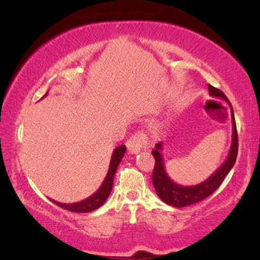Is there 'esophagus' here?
Segmentation results:
<instances>
[{
	"instance_id": "1",
	"label": "esophagus",
	"mask_w": 260,
	"mask_h": 260,
	"mask_svg": "<svg viewBox=\"0 0 260 260\" xmlns=\"http://www.w3.org/2000/svg\"><path fill=\"white\" fill-rule=\"evenodd\" d=\"M146 144H148V139L146 136L142 133V132H136L134 135H132V138L126 142V146L128 152L132 154L139 153L141 149L145 148Z\"/></svg>"
}]
</instances>
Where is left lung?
Wrapping results in <instances>:
<instances>
[{
	"mask_svg": "<svg viewBox=\"0 0 260 260\" xmlns=\"http://www.w3.org/2000/svg\"><path fill=\"white\" fill-rule=\"evenodd\" d=\"M209 94L214 98L223 99L229 103L231 107V117H232V143H231L230 152L228 158L224 164L212 174V175L207 178L205 182L197 185L192 186H183L175 183L173 179L167 175L166 169H165V162L162 158V142L155 144L154 150H152V155L155 159L153 174H152V183L154 190L157 192L158 197L161 199L165 204L169 206L176 207V208H182L190 205H194L197 202L208 198L211 193H214L219 185L223 183L224 178L230 173L231 169L233 168L235 160L238 157V133H237V124L234 119L233 108L231 106L229 99L226 98L225 94L220 89L208 85Z\"/></svg>",
	"mask_w": 260,
	"mask_h": 260,
	"instance_id": "8db88e82",
	"label": "left lung"
}]
</instances>
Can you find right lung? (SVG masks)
I'll list each match as a JSON object with an SVG mask.
<instances>
[{"instance_id": "add662e5", "label": "right lung", "mask_w": 260, "mask_h": 260, "mask_svg": "<svg viewBox=\"0 0 260 260\" xmlns=\"http://www.w3.org/2000/svg\"><path fill=\"white\" fill-rule=\"evenodd\" d=\"M48 94V92H46ZM46 94L44 96H46ZM43 96V98H44ZM126 152V146L125 145H119L114 150L111 155V160H110V165H109V171L107 173V176L103 181L102 185L100 186V188L92 194L91 197H88L87 199L75 202V204H60V202H56L54 200L50 199L53 204H55L56 206L61 207L62 209L69 210V211H74V212H89L93 211L105 204L106 200L109 197L111 188H112V184H114V177L115 174L117 171L118 165L120 164L122 157Z\"/></svg>"}]
</instances>
